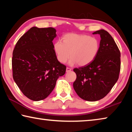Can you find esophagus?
Here are the masks:
<instances>
[{"mask_svg":"<svg viewBox=\"0 0 132 132\" xmlns=\"http://www.w3.org/2000/svg\"><path fill=\"white\" fill-rule=\"evenodd\" d=\"M71 68H66V72H69V71H71Z\"/></svg>","mask_w":132,"mask_h":132,"instance_id":"34e87169","label":"esophagus"}]
</instances>
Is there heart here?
Wrapping results in <instances>:
<instances>
[{
    "label": "heart",
    "mask_w": 132,
    "mask_h": 132,
    "mask_svg": "<svg viewBox=\"0 0 132 132\" xmlns=\"http://www.w3.org/2000/svg\"><path fill=\"white\" fill-rule=\"evenodd\" d=\"M53 50L58 61L64 63L71 57L70 62L73 65H87L94 61L99 51V42L95 37L85 34L74 33L66 34L63 42L57 40L53 44Z\"/></svg>",
    "instance_id": "heart-1"
}]
</instances>
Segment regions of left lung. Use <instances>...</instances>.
<instances>
[{"label": "left lung", "instance_id": "left-lung-1", "mask_svg": "<svg viewBox=\"0 0 132 132\" xmlns=\"http://www.w3.org/2000/svg\"><path fill=\"white\" fill-rule=\"evenodd\" d=\"M93 34L101 37L97 56L87 65L73 69L77 76L73 88L80 98L88 101L105 97L118 81L120 70V51L111 35L104 30Z\"/></svg>", "mask_w": 132, "mask_h": 132}]
</instances>
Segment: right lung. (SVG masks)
Instances as JSON below:
<instances>
[{
    "instance_id": "add662e5",
    "label": "right lung",
    "mask_w": 132,
    "mask_h": 132,
    "mask_svg": "<svg viewBox=\"0 0 132 132\" xmlns=\"http://www.w3.org/2000/svg\"><path fill=\"white\" fill-rule=\"evenodd\" d=\"M52 27H33L17 41L13 52V77L20 90L32 101L46 98L66 67L58 61L52 41Z\"/></svg>"
}]
</instances>
